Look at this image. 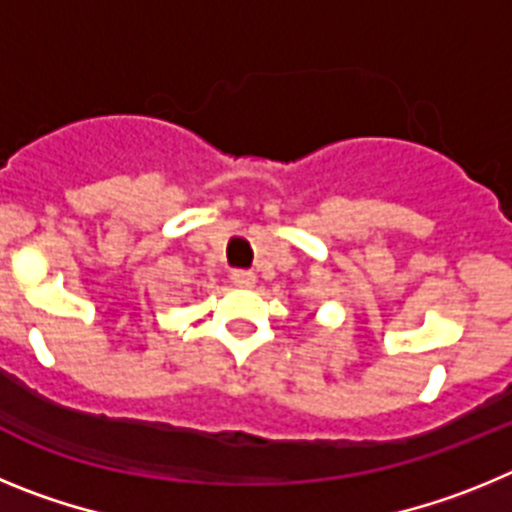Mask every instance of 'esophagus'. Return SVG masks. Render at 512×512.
<instances>
[{
    "instance_id": "obj_1",
    "label": "esophagus",
    "mask_w": 512,
    "mask_h": 512,
    "mask_svg": "<svg viewBox=\"0 0 512 512\" xmlns=\"http://www.w3.org/2000/svg\"><path fill=\"white\" fill-rule=\"evenodd\" d=\"M230 282H233L235 287L248 289L256 284V274H253V271H246V269H233L230 271Z\"/></svg>"
}]
</instances>
